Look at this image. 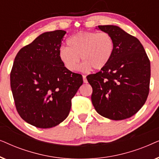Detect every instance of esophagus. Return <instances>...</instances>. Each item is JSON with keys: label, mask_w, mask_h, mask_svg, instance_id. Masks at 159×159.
<instances>
[{"label": "esophagus", "mask_w": 159, "mask_h": 159, "mask_svg": "<svg viewBox=\"0 0 159 159\" xmlns=\"http://www.w3.org/2000/svg\"><path fill=\"white\" fill-rule=\"evenodd\" d=\"M82 78H83V82L84 83H87V82H88V80L86 79V75H82Z\"/></svg>", "instance_id": "esophagus-1"}]
</instances>
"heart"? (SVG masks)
<instances>
[{"mask_svg": "<svg viewBox=\"0 0 159 159\" xmlns=\"http://www.w3.org/2000/svg\"><path fill=\"white\" fill-rule=\"evenodd\" d=\"M67 45L61 48L58 57L70 71L77 70L80 57L84 61L82 70H101L107 66L114 51V39L104 32H78L68 39Z\"/></svg>", "mask_w": 159, "mask_h": 159, "instance_id": "1", "label": "heart"}]
</instances>
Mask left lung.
<instances>
[{
  "instance_id": "8db88e82",
  "label": "left lung",
  "mask_w": 159,
  "mask_h": 159,
  "mask_svg": "<svg viewBox=\"0 0 159 159\" xmlns=\"http://www.w3.org/2000/svg\"><path fill=\"white\" fill-rule=\"evenodd\" d=\"M114 42V51L107 66L87 76L93 88L95 109L102 116L123 120L136 114L149 93L151 64L143 45L135 37L114 25H99Z\"/></svg>"
}]
</instances>
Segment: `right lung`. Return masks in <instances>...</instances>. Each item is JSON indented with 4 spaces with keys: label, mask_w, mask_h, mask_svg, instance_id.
<instances>
[{
    "label": "right lung",
    "mask_w": 159,
    "mask_h": 159,
    "mask_svg": "<svg viewBox=\"0 0 159 159\" xmlns=\"http://www.w3.org/2000/svg\"><path fill=\"white\" fill-rule=\"evenodd\" d=\"M66 32L39 35L16 54L10 75L19 116L38 128H51L68 116L71 99L83 83L82 76L65 68L58 57Z\"/></svg>",
    "instance_id": "obj_1"
}]
</instances>
